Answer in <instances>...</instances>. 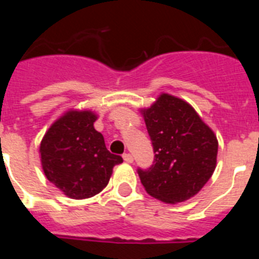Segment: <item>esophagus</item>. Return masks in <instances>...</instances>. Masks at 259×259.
I'll list each match as a JSON object with an SVG mask.
<instances>
[{
    "label": "esophagus",
    "instance_id": "34e87169",
    "mask_svg": "<svg viewBox=\"0 0 259 259\" xmlns=\"http://www.w3.org/2000/svg\"><path fill=\"white\" fill-rule=\"evenodd\" d=\"M123 159H124L127 163H132V162H134V157H132V154H130V153H124V154H123Z\"/></svg>",
    "mask_w": 259,
    "mask_h": 259
}]
</instances>
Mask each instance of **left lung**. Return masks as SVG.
<instances>
[{
	"label": "left lung",
	"mask_w": 259,
	"mask_h": 259,
	"mask_svg": "<svg viewBox=\"0 0 259 259\" xmlns=\"http://www.w3.org/2000/svg\"><path fill=\"white\" fill-rule=\"evenodd\" d=\"M143 114L154 161L149 168L137 170L141 184L166 203L189 200L214 172L217 136L191 105L166 93Z\"/></svg>",
	"instance_id": "left-lung-1"
}]
</instances>
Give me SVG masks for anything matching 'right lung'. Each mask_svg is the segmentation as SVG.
<instances>
[{
	"instance_id": "obj_1",
	"label": "right lung",
	"mask_w": 259,
	"mask_h": 259,
	"mask_svg": "<svg viewBox=\"0 0 259 259\" xmlns=\"http://www.w3.org/2000/svg\"><path fill=\"white\" fill-rule=\"evenodd\" d=\"M92 111L70 110L50 125L40 144L41 164L50 183L70 198L93 197L107 185L120 155L106 149L93 127Z\"/></svg>"
}]
</instances>
